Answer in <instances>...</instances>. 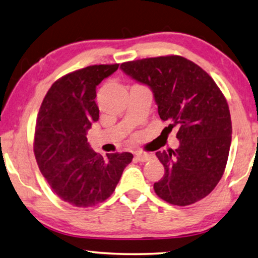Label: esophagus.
Returning <instances> with one entry per match:
<instances>
[{
  "mask_svg": "<svg viewBox=\"0 0 258 258\" xmlns=\"http://www.w3.org/2000/svg\"><path fill=\"white\" fill-rule=\"evenodd\" d=\"M136 157H137L138 161H140V162H146V161L151 160L153 155H152V154H149V153H137Z\"/></svg>",
  "mask_w": 258,
  "mask_h": 258,
  "instance_id": "1",
  "label": "esophagus"
}]
</instances>
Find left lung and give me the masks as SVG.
Listing matches in <instances>:
<instances>
[{
  "label": "left lung",
  "mask_w": 258,
  "mask_h": 258,
  "mask_svg": "<svg viewBox=\"0 0 258 258\" xmlns=\"http://www.w3.org/2000/svg\"><path fill=\"white\" fill-rule=\"evenodd\" d=\"M120 68L151 88L160 118L178 127L179 147L156 152L164 175L154 183L155 194L177 206L205 198L224 175L232 141L224 94L203 68L179 55L128 61Z\"/></svg>",
  "instance_id": "8db88e82"
}]
</instances>
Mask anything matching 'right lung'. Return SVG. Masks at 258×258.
I'll list each match as a JSON object with an SVG mask.
<instances>
[{
  "mask_svg": "<svg viewBox=\"0 0 258 258\" xmlns=\"http://www.w3.org/2000/svg\"><path fill=\"white\" fill-rule=\"evenodd\" d=\"M114 64H94L56 80L37 117L33 151L52 191L76 207H91L113 194L131 153L103 157L92 151L87 132L98 120L96 87L113 74Z\"/></svg>",
  "mask_w": 258,
  "mask_h": 258,
  "instance_id": "1",
  "label": "right lung"
}]
</instances>
